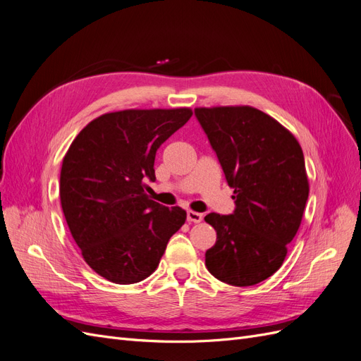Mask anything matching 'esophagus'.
<instances>
[{"mask_svg": "<svg viewBox=\"0 0 361 361\" xmlns=\"http://www.w3.org/2000/svg\"><path fill=\"white\" fill-rule=\"evenodd\" d=\"M203 220V215L199 212H194V211H188L187 212V221L188 223H200Z\"/></svg>", "mask_w": 361, "mask_h": 361, "instance_id": "esophagus-1", "label": "esophagus"}]
</instances>
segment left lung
I'll return each mask as SVG.
<instances>
[{
	"label": "left lung",
	"instance_id": "1",
	"mask_svg": "<svg viewBox=\"0 0 361 361\" xmlns=\"http://www.w3.org/2000/svg\"><path fill=\"white\" fill-rule=\"evenodd\" d=\"M194 114L235 200L231 215L204 216L216 232L204 255L206 268L227 285H257L281 267L301 224L309 199L301 146L253 106L195 108Z\"/></svg>",
	"mask_w": 361,
	"mask_h": 361
}]
</instances>
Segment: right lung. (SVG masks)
Wrapping results in <instances>:
<instances>
[{"instance_id":"obj_1","label":"right lung","mask_w":361,"mask_h":361,"mask_svg":"<svg viewBox=\"0 0 361 361\" xmlns=\"http://www.w3.org/2000/svg\"><path fill=\"white\" fill-rule=\"evenodd\" d=\"M190 108L125 110L97 117L63 158L60 200L84 260L101 277L133 285L159 264L187 220L182 207L150 200L159 146L188 122Z\"/></svg>"}]
</instances>
